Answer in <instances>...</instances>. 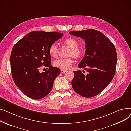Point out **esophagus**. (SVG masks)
I'll use <instances>...</instances> for the list:
<instances>
[{
  "mask_svg": "<svg viewBox=\"0 0 131 131\" xmlns=\"http://www.w3.org/2000/svg\"><path fill=\"white\" fill-rule=\"evenodd\" d=\"M67 71V70H63V69H61V73H65Z\"/></svg>",
  "mask_w": 131,
  "mask_h": 131,
  "instance_id": "esophagus-1",
  "label": "esophagus"
}]
</instances>
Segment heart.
I'll use <instances>...</instances> for the list:
<instances>
[{
  "label": "heart",
  "mask_w": 131,
  "mask_h": 131,
  "mask_svg": "<svg viewBox=\"0 0 131 131\" xmlns=\"http://www.w3.org/2000/svg\"><path fill=\"white\" fill-rule=\"evenodd\" d=\"M63 43L67 47L70 48L69 52V56L73 57L75 59H79L81 58L83 54V50L82 48L78 47V42L77 41L72 38H68L65 39ZM58 53V49L56 44H51L49 48V53L52 58H56ZM73 62L72 57L66 59H58L53 61V64L56 68L61 69H68L70 68Z\"/></svg>",
  "instance_id": "b5f03b06"
}]
</instances>
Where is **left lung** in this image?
I'll return each instance as SVG.
<instances>
[{"label":"left lung","instance_id":"1","mask_svg":"<svg viewBox=\"0 0 131 131\" xmlns=\"http://www.w3.org/2000/svg\"><path fill=\"white\" fill-rule=\"evenodd\" d=\"M69 33L85 41V56L78 67L83 68L88 72L86 75L81 70L73 71L72 88L82 97H94L101 93L114 78L117 62L116 49L109 38L94 29L72 30Z\"/></svg>","mask_w":131,"mask_h":131}]
</instances>
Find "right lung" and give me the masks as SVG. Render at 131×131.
Masks as SVG:
<instances>
[{"mask_svg":"<svg viewBox=\"0 0 131 131\" xmlns=\"http://www.w3.org/2000/svg\"><path fill=\"white\" fill-rule=\"evenodd\" d=\"M63 35L57 32L35 30L14 46L10 54L12 77L16 86L29 98L40 99L51 91L60 70L51 65L49 48ZM43 66L48 70L41 73Z\"/></svg>","mask_w":131,"mask_h":131,"instance_id":"add662e5","label":"right lung"}]
</instances>
